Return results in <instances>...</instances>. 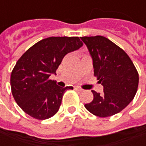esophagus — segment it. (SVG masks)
I'll list each match as a JSON object with an SVG mask.
<instances>
[{
  "instance_id": "obj_1",
  "label": "esophagus",
  "mask_w": 146,
  "mask_h": 146,
  "mask_svg": "<svg viewBox=\"0 0 146 146\" xmlns=\"http://www.w3.org/2000/svg\"><path fill=\"white\" fill-rule=\"evenodd\" d=\"M76 90H78L79 92H84V89H82L81 88H80V87H76Z\"/></svg>"
}]
</instances>
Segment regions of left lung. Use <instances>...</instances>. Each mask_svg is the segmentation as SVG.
<instances>
[{
  "instance_id": "obj_1",
  "label": "left lung",
  "mask_w": 146,
  "mask_h": 146,
  "mask_svg": "<svg viewBox=\"0 0 146 146\" xmlns=\"http://www.w3.org/2000/svg\"><path fill=\"white\" fill-rule=\"evenodd\" d=\"M88 49L94 73L103 86V93L92 91L94 98L84 106L90 113L107 117L119 113L135 98L138 73L123 49L102 36L80 37Z\"/></svg>"
}]
</instances>
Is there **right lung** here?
Returning <instances> with one entry per match:
<instances>
[{
	"mask_svg": "<svg viewBox=\"0 0 146 146\" xmlns=\"http://www.w3.org/2000/svg\"><path fill=\"white\" fill-rule=\"evenodd\" d=\"M83 46L78 36H51L29 48L11 72V93L19 107L37 119L53 116L59 110L67 89L49 79L55 74L64 56Z\"/></svg>",
	"mask_w": 146,
	"mask_h": 146,
	"instance_id": "1",
	"label": "right lung"
}]
</instances>
